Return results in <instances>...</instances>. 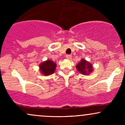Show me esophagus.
<instances>
[{
    "label": "esophagus",
    "mask_w": 125,
    "mask_h": 125,
    "mask_svg": "<svg viewBox=\"0 0 125 125\" xmlns=\"http://www.w3.org/2000/svg\"><path fill=\"white\" fill-rule=\"evenodd\" d=\"M66 59L68 60H71L72 59V56L70 55V54H67V55H66Z\"/></svg>",
    "instance_id": "obj_1"
}]
</instances>
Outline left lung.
I'll return each instance as SVG.
<instances>
[{"mask_svg": "<svg viewBox=\"0 0 125 125\" xmlns=\"http://www.w3.org/2000/svg\"><path fill=\"white\" fill-rule=\"evenodd\" d=\"M76 67L77 71L83 75H89L94 71L93 64L84 59H82L81 62L76 65Z\"/></svg>", "mask_w": 125, "mask_h": 125, "instance_id": "left-lung-1", "label": "left lung"}]
</instances>
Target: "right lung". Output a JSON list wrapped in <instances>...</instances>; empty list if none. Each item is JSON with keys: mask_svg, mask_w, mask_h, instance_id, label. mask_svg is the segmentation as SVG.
Segmentation results:
<instances>
[{"mask_svg": "<svg viewBox=\"0 0 125 125\" xmlns=\"http://www.w3.org/2000/svg\"><path fill=\"white\" fill-rule=\"evenodd\" d=\"M57 64L52 60L48 59L39 64V70L42 74L49 76L52 74L56 70Z\"/></svg>", "mask_w": 125, "mask_h": 125, "instance_id": "right-lung-1", "label": "right lung"}]
</instances>
